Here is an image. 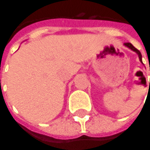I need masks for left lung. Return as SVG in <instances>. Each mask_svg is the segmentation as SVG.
<instances>
[{"instance_id": "8db88e82", "label": "left lung", "mask_w": 150, "mask_h": 150, "mask_svg": "<svg viewBox=\"0 0 150 150\" xmlns=\"http://www.w3.org/2000/svg\"><path fill=\"white\" fill-rule=\"evenodd\" d=\"M124 45L126 46V47H128L129 48H130L131 50H133V51H135V52L139 55V60H140V62H142V56H141V53L139 52V50H138L133 45H132L131 43H124Z\"/></svg>"}]
</instances>
